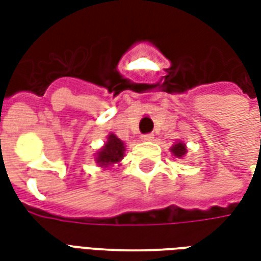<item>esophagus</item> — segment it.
<instances>
[{
  "mask_svg": "<svg viewBox=\"0 0 261 261\" xmlns=\"http://www.w3.org/2000/svg\"><path fill=\"white\" fill-rule=\"evenodd\" d=\"M153 134H145V136H142V141L145 142H149V141H153Z\"/></svg>",
  "mask_w": 261,
  "mask_h": 261,
  "instance_id": "esophagus-1",
  "label": "esophagus"
}]
</instances>
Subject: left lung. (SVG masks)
Segmentation results:
<instances>
[{"instance_id": "left-lung-1", "label": "left lung", "mask_w": 261, "mask_h": 261, "mask_svg": "<svg viewBox=\"0 0 261 261\" xmlns=\"http://www.w3.org/2000/svg\"><path fill=\"white\" fill-rule=\"evenodd\" d=\"M170 152L172 155L175 156V158H185L187 153V147H186V142L183 141H176L172 147H170Z\"/></svg>"}]
</instances>
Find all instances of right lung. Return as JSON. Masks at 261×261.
<instances>
[{
    "label": "right lung",
    "instance_id": "right-lung-1",
    "mask_svg": "<svg viewBox=\"0 0 261 261\" xmlns=\"http://www.w3.org/2000/svg\"><path fill=\"white\" fill-rule=\"evenodd\" d=\"M125 156V144L119 137L110 133L103 147L95 153V162L100 169L106 170L113 168L114 165H120Z\"/></svg>",
    "mask_w": 261,
    "mask_h": 261
}]
</instances>
